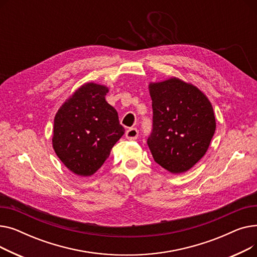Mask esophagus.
I'll list each match as a JSON object with an SVG mask.
<instances>
[{"label": "esophagus", "mask_w": 257, "mask_h": 257, "mask_svg": "<svg viewBox=\"0 0 257 257\" xmlns=\"http://www.w3.org/2000/svg\"><path fill=\"white\" fill-rule=\"evenodd\" d=\"M126 138L129 141H136L139 138V130L137 128H130L126 131Z\"/></svg>", "instance_id": "esophagus-1"}]
</instances>
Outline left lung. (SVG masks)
<instances>
[{"mask_svg": "<svg viewBox=\"0 0 257 257\" xmlns=\"http://www.w3.org/2000/svg\"><path fill=\"white\" fill-rule=\"evenodd\" d=\"M153 129L147 144L156 163L181 174L204 156L215 131L212 106L205 94L178 78L150 83Z\"/></svg>", "mask_w": 257, "mask_h": 257, "instance_id": "1", "label": "left lung"}]
</instances>
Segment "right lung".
<instances>
[{
    "mask_svg": "<svg viewBox=\"0 0 257 257\" xmlns=\"http://www.w3.org/2000/svg\"><path fill=\"white\" fill-rule=\"evenodd\" d=\"M108 87L85 83L59 108L52 144L63 165L78 176H91L123 137L114 108L105 100Z\"/></svg>",
    "mask_w": 257,
    "mask_h": 257,
    "instance_id": "1",
    "label": "right lung"
}]
</instances>
